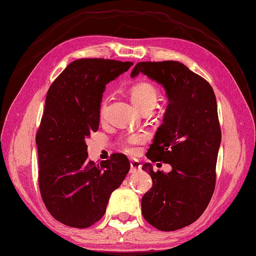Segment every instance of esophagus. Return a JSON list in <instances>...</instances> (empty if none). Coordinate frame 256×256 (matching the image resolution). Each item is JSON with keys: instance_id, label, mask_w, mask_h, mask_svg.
I'll use <instances>...</instances> for the list:
<instances>
[{"instance_id": "34e87169", "label": "esophagus", "mask_w": 256, "mask_h": 256, "mask_svg": "<svg viewBox=\"0 0 256 256\" xmlns=\"http://www.w3.org/2000/svg\"><path fill=\"white\" fill-rule=\"evenodd\" d=\"M130 164H131V172H138V170H141V164L138 162V160H131V162H130Z\"/></svg>"}]
</instances>
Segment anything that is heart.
<instances>
[{"label":"heart","mask_w":256,"mask_h":256,"mask_svg":"<svg viewBox=\"0 0 256 256\" xmlns=\"http://www.w3.org/2000/svg\"><path fill=\"white\" fill-rule=\"evenodd\" d=\"M130 94H131V99L134 105L138 106L141 110L148 107L152 108L156 102H157V89H156L154 84H149V82H138V84H134L130 88ZM106 108L107 102L106 100H102L100 104V108H99V114H100L102 118L105 115ZM144 141V136L132 134V136L123 138L122 144L126 152L136 154V146L142 144Z\"/></svg>","instance_id":"obj_1"}]
</instances>
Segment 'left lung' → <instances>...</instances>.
<instances>
[{
	"label": "left lung",
	"instance_id": "obj_1",
	"mask_svg": "<svg viewBox=\"0 0 256 256\" xmlns=\"http://www.w3.org/2000/svg\"><path fill=\"white\" fill-rule=\"evenodd\" d=\"M140 72L162 84L170 102L146 157L172 168L164 174L144 164L152 188L142 198V214L159 230H177L200 218L214 190L222 142L216 94L209 82L176 60L138 62L131 76Z\"/></svg>",
	"mask_w": 256,
	"mask_h": 256
}]
</instances>
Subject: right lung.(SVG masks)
Wrapping results in <instances>:
<instances>
[{
	"mask_svg": "<svg viewBox=\"0 0 256 256\" xmlns=\"http://www.w3.org/2000/svg\"><path fill=\"white\" fill-rule=\"evenodd\" d=\"M132 64L106 58L76 60L47 92L36 134L38 184L46 209L66 226L88 228L100 220L112 192L131 167L123 154H112L100 164L90 162L86 138L98 131L106 84Z\"/></svg>",
	"mask_w": 256,
	"mask_h": 256,
	"instance_id": "obj_1",
	"label": "right lung"
}]
</instances>
